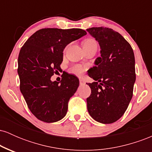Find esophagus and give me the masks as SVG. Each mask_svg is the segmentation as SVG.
<instances>
[{
    "label": "esophagus",
    "instance_id": "esophagus-1",
    "mask_svg": "<svg viewBox=\"0 0 152 152\" xmlns=\"http://www.w3.org/2000/svg\"><path fill=\"white\" fill-rule=\"evenodd\" d=\"M79 83H80V84H81V85H82V84H84V83H85V81H83V78H79Z\"/></svg>",
    "mask_w": 152,
    "mask_h": 152
}]
</instances>
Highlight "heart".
I'll return each mask as SVG.
<instances>
[{
    "instance_id": "obj_1",
    "label": "heart",
    "mask_w": 152,
    "mask_h": 152,
    "mask_svg": "<svg viewBox=\"0 0 152 152\" xmlns=\"http://www.w3.org/2000/svg\"><path fill=\"white\" fill-rule=\"evenodd\" d=\"M96 41H94V39H91V38H88V39L85 40L83 41V46H89V45L95 44ZM71 72L72 74H74L76 76H81L82 74H83V72L85 71V67L82 65H79V64H76V65L73 66L71 68Z\"/></svg>"
}]
</instances>
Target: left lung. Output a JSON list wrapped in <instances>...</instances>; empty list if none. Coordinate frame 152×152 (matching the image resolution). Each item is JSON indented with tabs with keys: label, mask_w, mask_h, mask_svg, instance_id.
<instances>
[{
	"label": "left lung",
	"mask_w": 152,
	"mask_h": 152,
	"mask_svg": "<svg viewBox=\"0 0 152 152\" xmlns=\"http://www.w3.org/2000/svg\"><path fill=\"white\" fill-rule=\"evenodd\" d=\"M87 32L98 41L101 56L88 71L93 83L87 98L90 116L102 124H111L123 116L132 100L136 81L133 49L118 32L104 27H93Z\"/></svg>",
	"instance_id": "left-lung-1"
}]
</instances>
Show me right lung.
Instances as JSON below:
<instances>
[{"instance_id": "add662e5", "label": "right lung", "mask_w": 152, "mask_h": 152, "mask_svg": "<svg viewBox=\"0 0 152 152\" xmlns=\"http://www.w3.org/2000/svg\"><path fill=\"white\" fill-rule=\"evenodd\" d=\"M86 35L80 28H43L24 43L18 59L20 92L38 119L53 123L62 119L68 103L79 86L74 75H62L60 82L51 76L61 69L63 52L68 44Z\"/></svg>"}]
</instances>
